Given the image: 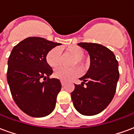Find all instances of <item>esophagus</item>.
I'll use <instances>...</instances> for the list:
<instances>
[{
  "mask_svg": "<svg viewBox=\"0 0 134 134\" xmlns=\"http://www.w3.org/2000/svg\"><path fill=\"white\" fill-rule=\"evenodd\" d=\"M61 84H62V86H64V82L61 81Z\"/></svg>",
  "mask_w": 134,
  "mask_h": 134,
  "instance_id": "34e87169",
  "label": "esophagus"
}]
</instances>
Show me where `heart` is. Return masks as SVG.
Listing matches in <instances>:
<instances>
[{
  "mask_svg": "<svg viewBox=\"0 0 134 134\" xmlns=\"http://www.w3.org/2000/svg\"><path fill=\"white\" fill-rule=\"evenodd\" d=\"M64 52L66 54L72 57L70 65L71 68L59 67L54 72L56 78L62 80H70L80 75V68L82 71H85L87 68V64L84 59V50L78 46H70L65 48ZM46 60L50 67H58L61 62V51L58 47H54L47 52Z\"/></svg>",
  "mask_w": 134,
  "mask_h": 134,
  "instance_id": "obj_1",
  "label": "heart"
}]
</instances>
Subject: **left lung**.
<instances>
[{"instance_id": "8db88e82", "label": "left lung", "mask_w": 134, "mask_h": 134, "mask_svg": "<svg viewBox=\"0 0 134 134\" xmlns=\"http://www.w3.org/2000/svg\"><path fill=\"white\" fill-rule=\"evenodd\" d=\"M77 45L88 52L90 66L80 78L81 85L75 84L71 98L80 114L97 115L106 108L114 97L119 79L118 62L112 51L101 44L80 42Z\"/></svg>"}]
</instances>
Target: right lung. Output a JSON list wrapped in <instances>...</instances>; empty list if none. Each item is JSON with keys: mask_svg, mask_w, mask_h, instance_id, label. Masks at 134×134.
Segmentation results:
<instances>
[{"mask_svg": "<svg viewBox=\"0 0 134 134\" xmlns=\"http://www.w3.org/2000/svg\"><path fill=\"white\" fill-rule=\"evenodd\" d=\"M59 45L41 37H29L10 52L7 71L10 93L18 107L30 116H47L55 108L62 85L58 79L49 78L53 70L46 55Z\"/></svg>", "mask_w": 134, "mask_h": 134, "instance_id": "obj_1", "label": "right lung"}]
</instances>
